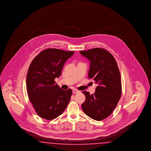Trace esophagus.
Segmentation results:
<instances>
[{
    "instance_id": "esophagus-1",
    "label": "esophagus",
    "mask_w": 151,
    "mask_h": 151,
    "mask_svg": "<svg viewBox=\"0 0 151 151\" xmlns=\"http://www.w3.org/2000/svg\"><path fill=\"white\" fill-rule=\"evenodd\" d=\"M72 93L73 94L78 93H79V91L77 89H73Z\"/></svg>"
}]
</instances>
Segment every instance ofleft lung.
<instances>
[{"label":"left lung","instance_id":"1","mask_svg":"<svg viewBox=\"0 0 151 151\" xmlns=\"http://www.w3.org/2000/svg\"><path fill=\"white\" fill-rule=\"evenodd\" d=\"M80 53L90 60L88 77L98 85L93 94L83 91L86 101L81 108L89 117L101 121L112 113L121 97L119 70L115 58L105 49L94 48Z\"/></svg>","mask_w":151,"mask_h":151}]
</instances>
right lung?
Here are the masks:
<instances>
[{
    "instance_id": "obj_1",
    "label": "right lung",
    "mask_w": 151,
    "mask_h": 151,
    "mask_svg": "<svg viewBox=\"0 0 151 151\" xmlns=\"http://www.w3.org/2000/svg\"><path fill=\"white\" fill-rule=\"evenodd\" d=\"M74 51L47 49L41 51L29 65L27 89L29 100L40 117L51 120L67 108L72 89H62L54 81L59 78L67 60Z\"/></svg>"
}]
</instances>
